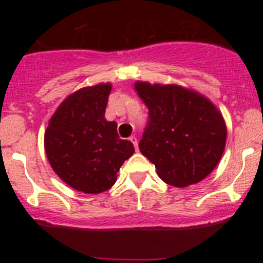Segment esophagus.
Here are the masks:
<instances>
[{"label":"esophagus","mask_w":263,"mask_h":263,"mask_svg":"<svg viewBox=\"0 0 263 263\" xmlns=\"http://www.w3.org/2000/svg\"><path fill=\"white\" fill-rule=\"evenodd\" d=\"M129 141L132 142V144H134V146H135L136 151H138V141H137V137H135V136H131V137H129Z\"/></svg>","instance_id":"34e87169"}]
</instances>
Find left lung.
<instances>
[{"label": "left lung", "instance_id": "8db88e82", "mask_svg": "<svg viewBox=\"0 0 263 263\" xmlns=\"http://www.w3.org/2000/svg\"><path fill=\"white\" fill-rule=\"evenodd\" d=\"M135 89L149 111L138 146L158 177L184 188L209 176L224 153L228 135L218 107L195 90L176 84L136 81Z\"/></svg>", "mask_w": 263, "mask_h": 263}]
</instances>
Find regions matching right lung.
<instances>
[{
	"mask_svg": "<svg viewBox=\"0 0 263 263\" xmlns=\"http://www.w3.org/2000/svg\"><path fill=\"white\" fill-rule=\"evenodd\" d=\"M112 85L100 83L70 93L50 117L44 149L50 167L69 186L86 194L108 190L120 167L134 155V144L105 119Z\"/></svg>",
	"mask_w": 263,
	"mask_h": 263,
	"instance_id": "obj_1",
	"label": "right lung"
}]
</instances>
